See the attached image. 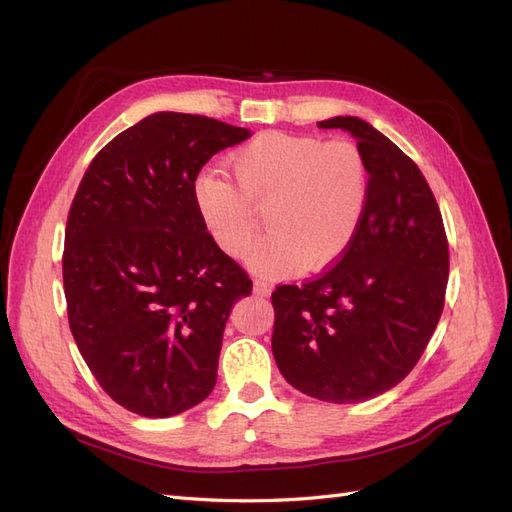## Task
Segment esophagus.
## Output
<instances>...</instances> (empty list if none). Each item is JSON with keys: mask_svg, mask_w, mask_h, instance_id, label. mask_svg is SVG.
I'll return each mask as SVG.
<instances>
[{"mask_svg": "<svg viewBox=\"0 0 512 512\" xmlns=\"http://www.w3.org/2000/svg\"><path fill=\"white\" fill-rule=\"evenodd\" d=\"M254 294H258V297H269L271 284L265 280H254Z\"/></svg>", "mask_w": 512, "mask_h": 512, "instance_id": "34e87169", "label": "esophagus"}]
</instances>
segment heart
<instances>
[{
	"label": "heart",
	"instance_id": "heart-1",
	"mask_svg": "<svg viewBox=\"0 0 512 512\" xmlns=\"http://www.w3.org/2000/svg\"><path fill=\"white\" fill-rule=\"evenodd\" d=\"M237 183L218 170H200L192 198L211 241L228 256L250 247L258 215L271 230L247 256L267 275L329 267L346 254L361 228L369 173L350 143L267 132L230 156Z\"/></svg>",
	"mask_w": 512,
	"mask_h": 512
}]
</instances>
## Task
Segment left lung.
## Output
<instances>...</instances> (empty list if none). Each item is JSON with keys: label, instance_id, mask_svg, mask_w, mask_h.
<instances>
[{"label": "left lung", "instance_id": "left-lung-1", "mask_svg": "<svg viewBox=\"0 0 512 512\" xmlns=\"http://www.w3.org/2000/svg\"><path fill=\"white\" fill-rule=\"evenodd\" d=\"M318 128L356 141L369 173L367 209L335 267L275 288L271 348L297 391L356 404L393 389L421 359L444 307L448 243L423 173L393 141L359 117Z\"/></svg>", "mask_w": 512, "mask_h": 512}]
</instances>
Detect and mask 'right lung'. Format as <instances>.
Returning <instances> with one entry per match:
<instances>
[{
  "label": "right lung",
  "mask_w": 512,
  "mask_h": 512,
  "mask_svg": "<svg viewBox=\"0 0 512 512\" xmlns=\"http://www.w3.org/2000/svg\"><path fill=\"white\" fill-rule=\"evenodd\" d=\"M252 132L153 113L91 160L66 226L68 320L91 374L126 410L166 418L218 380L230 309L252 280L211 241L192 183Z\"/></svg>",
  "instance_id": "right-lung-1"
}]
</instances>
